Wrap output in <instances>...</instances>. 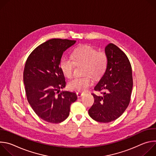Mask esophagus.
Here are the masks:
<instances>
[{"label": "esophagus", "instance_id": "obj_1", "mask_svg": "<svg viewBox=\"0 0 156 156\" xmlns=\"http://www.w3.org/2000/svg\"><path fill=\"white\" fill-rule=\"evenodd\" d=\"M76 95H77L78 98H80V97H81V96H83L84 95V93H80V92H77L76 93Z\"/></svg>", "mask_w": 156, "mask_h": 156}]
</instances>
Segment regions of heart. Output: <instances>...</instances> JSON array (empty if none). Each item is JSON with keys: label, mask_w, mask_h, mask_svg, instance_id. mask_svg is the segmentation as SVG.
I'll return each mask as SVG.
<instances>
[{"label": "heart", "mask_w": 156, "mask_h": 156, "mask_svg": "<svg viewBox=\"0 0 156 156\" xmlns=\"http://www.w3.org/2000/svg\"><path fill=\"white\" fill-rule=\"evenodd\" d=\"M107 63V56L104 52H98L91 46H83L76 48L73 51L72 58L63 57L60 66L63 73L68 78L73 77L75 64L84 65V74L98 78L105 72ZM92 82L90 76L76 78L69 82V87L72 91L84 92L91 86Z\"/></svg>", "instance_id": "1"}]
</instances>
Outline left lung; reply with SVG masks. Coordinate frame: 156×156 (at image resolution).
I'll use <instances>...</instances> for the list:
<instances>
[{
	"instance_id": "obj_1",
	"label": "left lung",
	"mask_w": 156,
	"mask_h": 156,
	"mask_svg": "<svg viewBox=\"0 0 156 156\" xmlns=\"http://www.w3.org/2000/svg\"><path fill=\"white\" fill-rule=\"evenodd\" d=\"M108 63L105 72L92 93L94 102L88 114L98 122L108 123L120 117L129 105L133 88L132 70L126 54L110 43L105 48Z\"/></svg>"
}]
</instances>
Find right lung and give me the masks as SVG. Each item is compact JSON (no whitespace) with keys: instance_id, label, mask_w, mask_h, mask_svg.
<instances>
[{"instance_id":"1","label":"right lung","mask_w":156,"mask_h":156,"mask_svg":"<svg viewBox=\"0 0 156 156\" xmlns=\"http://www.w3.org/2000/svg\"><path fill=\"white\" fill-rule=\"evenodd\" d=\"M76 41L52 39L41 44L28 56L23 72L27 98L36 115L44 121L58 123L70 114V105L77 99L74 92L62 91L65 87L60 67L62 54Z\"/></svg>"}]
</instances>
